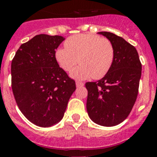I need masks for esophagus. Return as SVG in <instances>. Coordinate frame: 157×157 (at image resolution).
Instances as JSON below:
<instances>
[{
    "label": "esophagus",
    "instance_id": "obj_1",
    "mask_svg": "<svg viewBox=\"0 0 157 157\" xmlns=\"http://www.w3.org/2000/svg\"><path fill=\"white\" fill-rule=\"evenodd\" d=\"M76 87H82L84 86V83L83 82H80V81H76Z\"/></svg>",
    "mask_w": 157,
    "mask_h": 157
}]
</instances>
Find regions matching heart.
Instances as JSON below:
<instances>
[{
  "instance_id": "obj_1",
  "label": "heart",
  "mask_w": 157,
  "mask_h": 157,
  "mask_svg": "<svg viewBox=\"0 0 157 157\" xmlns=\"http://www.w3.org/2000/svg\"><path fill=\"white\" fill-rule=\"evenodd\" d=\"M65 46L55 51V59L66 71H71L79 62L81 65L71 72L75 80L103 78L112 67L114 49L107 39L93 34H79L67 38Z\"/></svg>"
}]
</instances>
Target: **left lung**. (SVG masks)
<instances>
[{"label": "left lung", "instance_id": "obj_1", "mask_svg": "<svg viewBox=\"0 0 157 157\" xmlns=\"http://www.w3.org/2000/svg\"><path fill=\"white\" fill-rule=\"evenodd\" d=\"M111 41L114 59L111 68L96 82H86V109L94 123L115 126L126 119L139 93L142 64L134 46L114 33L100 32Z\"/></svg>", "mask_w": 157, "mask_h": 157}]
</instances>
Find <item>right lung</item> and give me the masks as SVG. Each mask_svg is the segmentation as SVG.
<instances>
[{"mask_svg":"<svg viewBox=\"0 0 157 157\" xmlns=\"http://www.w3.org/2000/svg\"><path fill=\"white\" fill-rule=\"evenodd\" d=\"M61 36L40 34L17 50L11 63V86L16 103L36 125L52 126L63 117L76 82L59 67L55 50Z\"/></svg>","mask_w":157,"mask_h":157,"instance_id":"obj_1","label":"right lung"}]
</instances>
